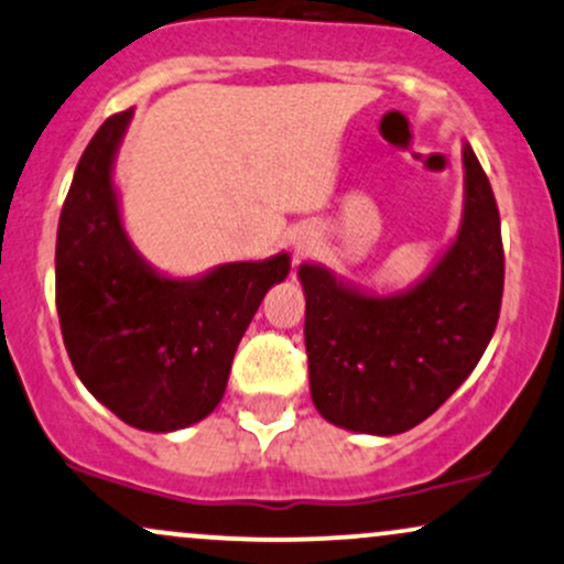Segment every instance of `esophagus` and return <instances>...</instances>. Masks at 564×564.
<instances>
[{"label":"esophagus","mask_w":564,"mask_h":564,"mask_svg":"<svg viewBox=\"0 0 564 564\" xmlns=\"http://www.w3.org/2000/svg\"><path fill=\"white\" fill-rule=\"evenodd\" d=\"M310 243V238H302V241H300V246H307Z\"/></svg>","instance_id":"34e87169"}]
</instances>
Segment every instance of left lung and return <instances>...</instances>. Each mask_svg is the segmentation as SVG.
Here are the masks:
<instances>
[{
    "label": "left lung",
    "mask_w": 564,
    "mask_h": 564,
    "mask_svg": "<svg viewBox=\"0 0 564 564\" xmlns=\"http://www.w3.org/2000/svg\"><path fill=\"white\" fill-rule=\"evenodd\" d=\"M456 238L416 283L377 294L302 262L310 394L326 422L360 435L413 430L480 364L503 294L498 206L467 140Z\"/></svg>",
    "instance_id": "obj_1"
}]
</instances>
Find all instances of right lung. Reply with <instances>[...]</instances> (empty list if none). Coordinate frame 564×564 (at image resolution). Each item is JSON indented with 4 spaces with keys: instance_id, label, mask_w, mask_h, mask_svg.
<instances>
[{
    "instance_id": "right-lung-1",
    "label": "right lung",
    "mask_w": 564,
    "mask_h": 564,
    "mask_svg": "<svg viewBox=\"0 0 564 564\" xmlns=\"http://www.w3.org/2000/svg\"><path fill=\"white\" fill-rule=\"evenodd\" d=\"M129 121L132 111L106 119L74 172L57 225V315L76 377L108 411L138 430L177 432L219 405L238 341L291 257L193 278L153 268L129 238L113 183Z\"/></svg>"
}]
</instances>
